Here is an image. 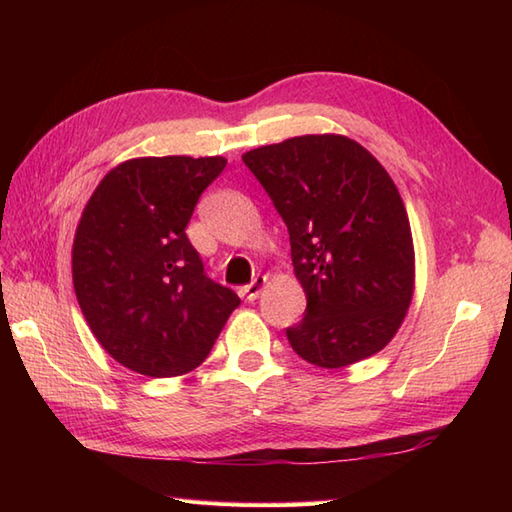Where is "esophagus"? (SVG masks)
<instances>
[{
	"mask_svg": "<svg viewBox=\"0 0 512 512\" xmlns=\"http://www.w3.org/2000/svg\"><path fill=\"white\" fill-rule=\"evenodd\" d=\"M264 286H266V277L264 275H257L253 281H250L248 286H244V297L248 299V301H255L257 297H259V292L264 290Z\"/></svg>",
	"mask_w": 512,
	"mask_h": 512,
	"instance_id": "esophagus-1",
	"label": "esophagus"
}]
</instances>
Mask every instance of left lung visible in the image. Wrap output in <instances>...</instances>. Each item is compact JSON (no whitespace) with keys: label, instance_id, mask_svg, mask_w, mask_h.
Returning a JSON list of instances; mask_svg holds the SVG:
<instances>
[{"label":"left lung","instance_id":"1","mask_svg":"<svg viewBox=\"0 0 512 512\" xmlns=\"http://www.w3.org/2000/svg\"><path fill=\"white\" fill-rule=\"evenodd\" d=\"M288 226L306 292L286 330L303 361L336 369L394 339L413 297L409 217L385 167L339 134H308L242 156Z\"/></svg>","mask_w":512,"mask_h":512}]
</instances>
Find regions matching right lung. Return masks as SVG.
Masks as SVG:
<instances>
[{
    "label": "right lung",
    "instance_id": "obj_1",
    "mask_svg": "<svg viewBox=\"0 0 512 512\" xmlns=\"http://www.w3.org/2000/svg\"><path fill=\"white\" fill-rule=\"evenodd\" d=\"M226 158H134L94 189L76 226L72 281L85 321L123 367L171 378L204 363L239 306L206 277L187 228Z\"/></svg>",
    "mask_w": 512,
    "mask_h": 512
}]
</instances>
